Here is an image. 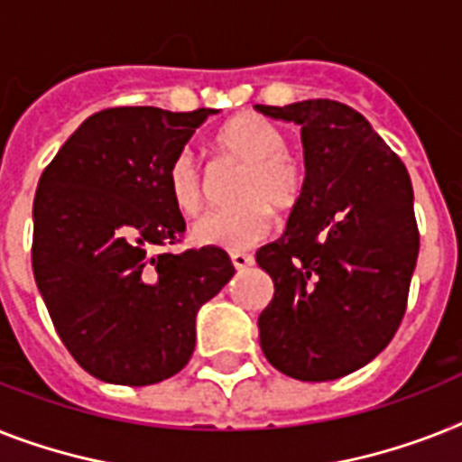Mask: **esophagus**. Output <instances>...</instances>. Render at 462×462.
Wrapping results in <instances>:
<instances>
[{"instance_id":"obj_1","label":"esophagus","mask_w":462,"mask_h":462,"mask_svg":"<svg viewBox=\"0 0 462 462\" xmlns=\"http://www.w3.org/2000/svg\"><path fill=\"white\" fill-rule=\"evenodd\" d=\"M230 258H232V265H235L237 270H246L254 265V256H251V254H244V251H232Z\"/></svg>"}]
</instances>
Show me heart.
Returning <instances> with one entry per match:
<instances>
[{"instance_id":"1","label":"heart","mask_w":462,"mask_h":462,"mask_svg":"<svg viewBox=\"0 0 462 462\" xmlns=\"http://www.w3.org/2000/svg\"><path fill=\"white\" fill-rule=\"evenodd\" d=\"M282 127L258 114H239L225 123L216 134V149L225 159L244 163L237 182L242 204L211 211L192 225V239L199 246L216 249H249L268 237L273 211H290L301 199L306 171L301 159L284 146ZM168 194L175 208L197 213L204 204V175L189 149L172 159L166 175Z\"/></svg>"}]
</instances>
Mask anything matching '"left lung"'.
<instances>
[{"label":"left lung","instance_id":"obj_1","mask_svg":"<svg viewBox=\"0 0 462 462\" xmlns=\"http://www.w3.org/2000/svg\"><path fill=\"white\" fill-rule=\"evenodd\" d=\"M301 127L306 185L287 230L256 251L275 294L258 318L265 358L301 382L354 373L406 313L420 235L406 166L346 104L263 106Z\"/></svg>","mask_w":462,"mask_h":462}]
</instances>
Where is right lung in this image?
Segmentation results:
<instances>
[{"instance_id": "obj_1", "label": "right lung", "mask_w": 462, "mask_h": 462, "mask_svg": "<svg viewBox=\"0 0 462 462\" xmlns=\"http://www.w3.org/2000/svg\"><path fill=\"white\" fill-rule=\"evenodd\" d=\"M218 114L118 106L89 116L44 168L32 204V273L82 370L146 387L192 358L197 313L235 275L223 249L159 251L185 220L168 168Z\"/></svg>"}]
</instances>
